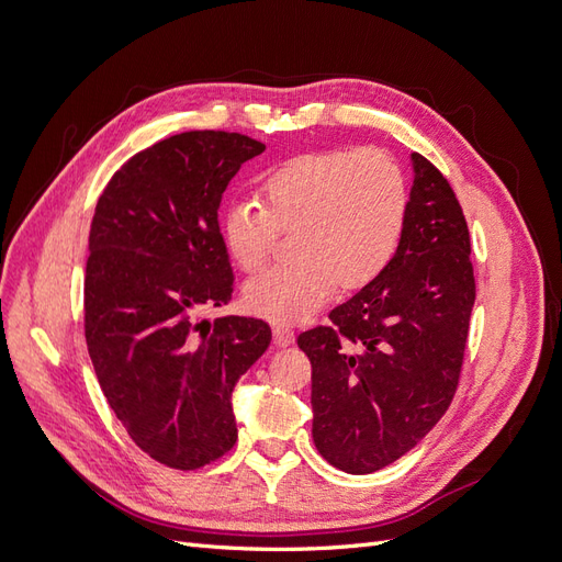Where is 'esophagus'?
<instances>
[{"label":"esophagus","instance_id":"1","mask_svg":"<svg viewBox=\"0 0 562 562\" xmlns=\"http://www.w3.org/2000/svg\"><path fill=\"white\" fill-rule=\"evenodd\" d=\"M274 342L279 347H291L295 342V333L288 326H274Z\"/></svg>","mask_w":562,"mask_h":562}]
</instances>
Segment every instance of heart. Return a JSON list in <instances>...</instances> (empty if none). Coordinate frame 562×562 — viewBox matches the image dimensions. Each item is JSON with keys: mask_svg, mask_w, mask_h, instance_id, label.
<instances>
[{"mask_svg": "<svg viewBox=\"0 0 562 562\" xmlns=\"http://www.w3.org/2000/svg\"><path fill=\"white\" fill-rule=\"evenodd\" d=\"M262 206L236 201L220 232L244 271L260 269L279 232H295L293 265L271 267L244 288L248 312L293 323L345 291L378 279L394 258L405 217L407 184L380 149H326L283 161L260 184Z\"/></svg>", "mask_w": 562, "mask_h": 562, "instance_id": "heart-1", "label": "heart"}]
</instances>
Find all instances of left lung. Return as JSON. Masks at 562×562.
<instances>
[{
  "instance_id": "1",
  "label": "left lung",
  "mask_w": 562,
  "mask_h": 562,
  "mask_svg": "<svg viewBox=\"0 0 562 562\" xmlns=\"http://www.w3.org/2000/svg\"><path fill=\"white\" fill-rule=\"evenodd\" d=\"M415 180L394 258L328 318L297 337L312 361L314 446L328 464L372 473L446 415L464 363L475 300L462 206L413 151Z\"/></svg>"
}]
</instances>
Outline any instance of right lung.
<instances>
[{"label": "right lung", "mask_w": 562, "mask_h": 562, "mask_svg": "<svg viewBox=\"0 0 562 562\" xmlns=\"http://www.w3.org/2000/svg\"><path fill=\"white\" fill-rule=\"evenodd\" d=\"M265 145L187 131L131 157L95 203L83 333L100 389L133 443L194 471L236 443L232 391L271 342L262 318L199 316L232 300L217 209Z\"/></svg>", "instance_id": "1"}]
</instances>
